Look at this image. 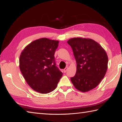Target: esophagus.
I'll return each mask as SVG.
<instances>
[{
    "instance_id": "esophagus-1",
    "label": "esophagus",
    "mask_w": 122,
    "mask_h": 122,
    "mask_svg": "<svg viewBox=\"0 0 122 122\" xmlns=\"http://www.w3.org/2000/svg\"><path fill=\"white\" fill-rule=\"evenodd\" d=\"M68 67H66L65 68V69H64V70H63V72H64V73H66V71H67V70H68Z\"/></svg>"
}]
</instances>
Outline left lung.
<instances>
[{
  "instance_id": "left-lung-1",
  "label": "left lung",
  "mask_w": 122,
  "mask_h": 122,
  "mask_svg": "<svg viewBox=\"0 0 122 122\" xmlns=\"http://www.w3.org/2000/svg\"><path fill=\"white\" fill-rule=\"evenodd\" d=\"M67 43L72 49L77 62V71L71 81L76 89L89 92L96 87L105 77L108 56L99 43L90 39L74 37Z\"/></svg>"
}]
</instances>
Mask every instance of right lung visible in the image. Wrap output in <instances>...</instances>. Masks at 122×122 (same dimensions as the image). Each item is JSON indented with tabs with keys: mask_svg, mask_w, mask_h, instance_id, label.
<instances>
[{
	"mask_svg": "<svg viewBox=\"0 0 122 122\" xmlns=\"http://www.w3.org/2000/svg\"><path fill=\"white\" fill-rule=\"evenodd\" d=\"M59 42L41 38L27 45L20 55V68L24 78L31 88L41 94L53 91L62 76L54 58Z\"/></svg>",
	"mask_w": 122,
	"mask_h": 122,
	"instance_id": "1",
	"label": "right lung"
}]
</instances>
